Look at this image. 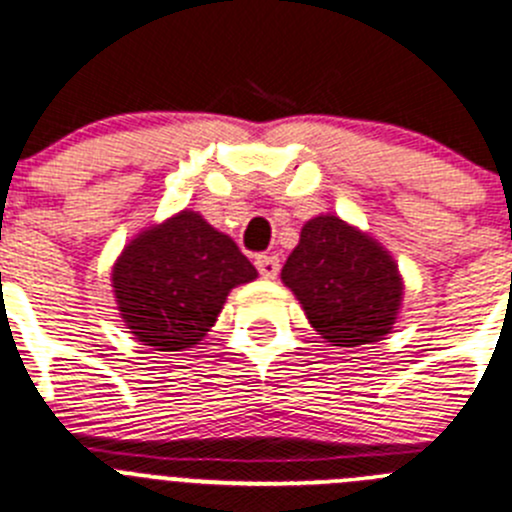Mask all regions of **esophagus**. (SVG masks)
Segmentation results:
<instances>
[{
    "mask_svg": "<svg viewBox=\"0 0 512 512\" xmlns=\"http://www.w3.org/2000/svg\"><path fill=\"white\" fill-rule=\"evenodd\" d=\"M256 269H259V274L264 279H276L279 276V256H274V253H261V256H256Z\"/></svg>",
    "mask_w": 512,
    "mask_h": 512,
    "instance_id": "esophagus-1",
    "label": "esophagus"
}]
</instances>
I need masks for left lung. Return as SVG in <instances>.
<instances>
[{"label":"left lung","mask_w":512,"mask_h":512,"mask_svg":"<svg viewBox=\"0 0 512 512\" xmlns=\"http://www.w3.org/2000/svg\"><path fill=\"white\" fill-rule=\"evenodd\" d=\"M281 281L332 347H359L387 337L405 296L392 253L332 213L304 223Z\"/></svg>","instance_id":"1"}]
</instances>
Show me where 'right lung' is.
<instances>
[{"instance_id": "obj_1", "label": "right lung", "mask_w": 512, "mask_h": 512, "mask_svg": "<svg viewBox=\"0 0 512 512\" xmlns=\"http://www.w3.org/2000/svg\"><path fill=\"white\" fill-rule=\"evenodd\" d=\"M256 276L231 236L186 208L130 238L110 281L120 319L138 342L186 352L211 332L231 289Z\"/></svg>"}]
</instances>
